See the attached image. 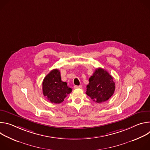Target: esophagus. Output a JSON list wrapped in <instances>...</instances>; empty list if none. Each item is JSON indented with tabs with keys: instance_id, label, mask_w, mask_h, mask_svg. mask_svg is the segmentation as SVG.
<instances>
[{
	"instance_id": "esophagus-1",
	"label": "esophagus",
	"mask_w": 150,
	"mask_h": 150,
	"mask_svg": "<svg viewBox=\"0 0 150 150\" xmlns=\"http://www.w3.org/2000/svg\"><path fill=\"white\" fill-rule=\"evenodd\" d=\"M82 87V85H75L74 88H80Z\"/></svg>"
}]
</instances>
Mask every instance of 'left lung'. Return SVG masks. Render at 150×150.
<instances>
[{"instance_id":"obj_1","label":"left lung","mask_w":150,"mask_h":150,"mask_svg":"<svg viewBox=\"0 0 150 150\" xmlns=\"http://www.w3.org/2000/svg\"><path fill=\"white\" fill-rule=\"evenodd\" d=\"M115 90L113 77L104 69L98 68L89 79L86 94L94 101L100 103L109 100Z\"/></svg>"}]
</instances>
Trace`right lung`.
<instances>
[{
  "instance_id": "right-lung-1",
  "label": "right lung",
  "mask_w": 150,
  "mask_h": 150,
  "mask_svg": "<svg viewBox=\"0 0 150 150\" xmlns=\"http://www.w3.org/2000/svg\"><path fill=\"white\" fill-rule=\"evenodd\" d=\"M72 92L66 82L61 80L60 72L53 69L48 74L42 82V93L51 103L59 104L63 101L65 98Z\"/></svg>"
}]
</instances>
